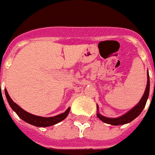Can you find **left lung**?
I'll list each match as a JSON object with an SVG mask.
<instances>
[{
  "instance_id": "obj_1",
  "label": "left lung",
  "mask_w": 155,
  "mask_h": 155,
  "mask_svg": "<svg viewBox=\"0 0 155 155\" xmlns=\"http://www.w3.org/2000/svg\"><path fill=\"white\" fill-rule=\"evenodd\" d=\"M150 92V78L149 74L147 75V85L146 87V91H145L144 95L142 96V99L139 101V103L137 104V105L135 106L134 108H132L131 110L129 111L127 113H125L123 116L117 118H108L105 117L104 116L101 115L99 113H97V117L100 120H101L103 122L107 123V124H110L112 125H124L126 123L131 122L133 120H134L135 118L138 117L140 115V113H142L143 108L146 106L147 104V99L149 97Z\"/></svg>"
}]
</instances>
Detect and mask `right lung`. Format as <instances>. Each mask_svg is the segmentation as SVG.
<instances>
[{
	"mask_svg": "<svg viewBox=\"0 0 155 155\" xmlns=\"http://www.w3.org/2000/svg\"><path fill=\"white\" fill-rule=\"evenodd\" d=\"M5 96L7 98L9 105L12 108L14 112L18 115V117L22 119L23 120H25V122L29 123L30 125H35V126H38V127H47V126H51V125H55L57 123L60 122L61 120H64L67 117H68V113L70 112V108H68L67 110L65 111V113L59 114L55 117H38V116L33 115L30 113L25 112V110H23L22 108L19 107L16 103L12 101V99L9 97L7 90H5Z\"/></svg>",
	"mask_w": 155,
	"mask_h": 155,
	"instance_id": "right-lung-1",
	"label": "right lung"
}]
</instances>
